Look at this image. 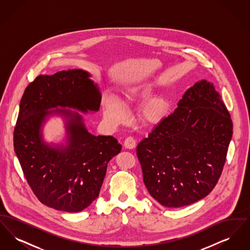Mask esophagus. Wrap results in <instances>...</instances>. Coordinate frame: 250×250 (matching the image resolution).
<instances>
[{"label":"esophagus","instance_id":"obj_1","mask_svg":"<svg viewBox=\"0 0 250 250\" xmlns=\"http://www.w3.org/2000/svg\"><path fill=\"white\" fill-rule=\"evenodd\" d=\"M124 146H125V148H126V149H133V148H135V146H136V141L134 140V138L128 137V138L125 139V143H124Z\"/></svg>","mask_w":250,"mask_h":250}]
</instances>
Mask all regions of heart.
Segmentation results:
<instances>
[{"instance_id":"obj_1","label":"heart","mask_w":250,"mask_h":250,"mask_svg":"<svg viewBox=\"0 0 250 250\" xmlns=\"http://www.w3.org/2000/svg\"><path fill=\"white\" fill-rule=\"evenodd\" d=\"M157 82L142 83L126 87L123 92V102L130 104L142 101L153 93ZM169 109L168 100L163 95L148 98L141 107V116L145 123L156 125L166 118ZM104 117L111 124L118 125L126 118V109L118 99L106 95L103 99Z\"/></svg>"}]
</instances>
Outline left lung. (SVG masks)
Returning a JSON list of instances; mask_svg holds the SVG:
<instances>
[{
    "mask_svg": "<svg viewBox=\"0 0 250 250\" xmlns=\"http://www.w3.org/2000/svg\"><path fill=\"white\" fill-rule=\"evenodd\" d=\"M231 137L232 121L214 84L196 83L178 107L138 144L150 195L168 208L206 197L222 173Z\"/></svg>",
    "mask_w": 250,
    "mask_h": 250,
    "instance_id": "8db88e82",
    "label": "left lung"
}]
</instances>
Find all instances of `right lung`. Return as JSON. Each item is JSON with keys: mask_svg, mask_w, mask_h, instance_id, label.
Returning <instances> with one entry per match:
<instances>
[{"mask_svg": "<svg viewBox=\"0 0 250 250\" xmlns=\"http://www.w3.org/2000/svg\"><path fill=\"white\" fill-rule=\"evenodd\" d=\"M91 75L82 69L40 75L24 91L14 129V149L24 176L37 199L58 211L81 212L98 197L107 163L121 152L112 136H94L84 113L97 111L101 94ZM55 107L57 110L49 111ZM66 120L67 144L43 143L42 126L49 115Z\"/></svg>", "mask_w": 250, "mask_h": 250, "instance_id": "1", "label": "right lung"}]
</instances>
